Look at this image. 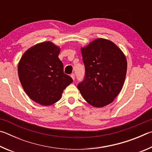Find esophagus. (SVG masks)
<instances>
[{"mask_svg":"<svg viewBox=\"0 0 152 152\" xmlns=\"http://www.w3.org/2000/svg\"><path fill=\"white\" fill-rule=\"evenodd\" d=\"M71 77H72V78L74 80V79H75V74H71Z\"/></svg>","mask_w":152,"mask_h":152,"instance_id":"34e87169","label":"esophagus"}]
</instances>
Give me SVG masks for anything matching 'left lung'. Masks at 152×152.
Listing matches in <instances>:
<instances>
[{
    "mask_svg": "<svg viewBox=\"0 0 152 152\" xmlns=\"http://www.w3.org/2000/svg\"><path fill=\"white\" fill-rule=\"evenodd\" d=\"M81 52L85 76L77 86L82 97L94 107L111 103L125 82L127 60L124 53L114 43L102 38L82 48Z\"/></svg>",
    "mask_w": 152,
    "mask_h": 152,
    "instance_id": "1",
    "label": "left lung"
}]
</instances>
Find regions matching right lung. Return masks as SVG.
Instances as JSON below:
<instances>
[{"label":"right lung","instance_id":"right-lung-1","mask_svg":"<svg viewBox=\"0 0 152 152\" xmlns=\"http://www.w3.org/2000/svg\"><path fill=\"white\" fill-rule=\"evenodd\" d=\"M60 49L50 42L38 43L27 50L18 65V74L25 92L33 101L43 106L56 103L73 82L64 73L58 58Z\"/></svg>","mask_w":152,"mask_h":152}]
</instances>
